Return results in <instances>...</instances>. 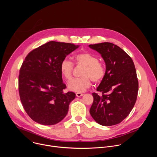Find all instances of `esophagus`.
<instances>
[{"label":"esophagus","mask_w":157,"mask_h":157,"mask_svg":"<svg viewBox=\"0 0 157 157\" xmlns=\"http://www.w3.org/2000/svg\"><path fill=\"white\" fill-rule=\"evenodd\" d=\"M76 95L77 97H81V96H82L83 95V94H82L81 93H76Z\"/></svg>","instance_id":"34e87169"}]
</instances>
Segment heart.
I'll use <instances>...</instances> for the list:
<instances>
[{"instance_id":"heart-1","label":"heart","mask_w":157,"mask_h":157,"mask_svg":"<svg viewBox=\"0 0 157 157\" xmlns=\"http://www.w3.org/2000/svg\"><path fill=\"white\" fill-rule=\"evenodd\" d=\"M74 59L77 66H84V68L81 73L82 78L74 79L68 83L70 90L78 93L84 92L91 86L92 81L98 83L104 78L105 69L94 55L88 52H81L76 54ZM59 70L64 79L70 81L73 77L74 64L70 59L64 58L61 62Z\"/></svg>"}]
</instances>
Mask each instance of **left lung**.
<instances>
[{"instance_id":"obj_1","label":"left lung","mask_w":157,"mask_h":157,"mask_svg":"<svg viewBox=\"0 0 157 157\" xmlns=\"http://www.w3.org/2000/svg\"><path fill=\"white\" fill-rule=\"evenodd\" d=\"M89 47L101 55L106 66L105 76L97 88L102 95L92 94L90 114L102 125L118 124L130 114L137 100L139 82L135 65L126 52L112 43Z\"/></svg>"}]
</instances>
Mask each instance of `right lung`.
<instances>
[{
  "instance_id": "obj_1",
  "label": "right lung",
  "mask_w": 157,
  "mask_h": 157,
  "mask_svg": "<svg viewBox=\"0 0 157 157\" xmlns=\"http://www.w3.org/2000/svg\"><path fill=\"white\" fill-rule=\"evenodd\" d=\"M78 47L51 41L33 50L25 58L20 70L18 91L25 112L35 122L54 125L68 113L76 94L63 93L66 86L59 67L62 60Z\"/></svg>"
}]
</instances>
